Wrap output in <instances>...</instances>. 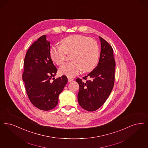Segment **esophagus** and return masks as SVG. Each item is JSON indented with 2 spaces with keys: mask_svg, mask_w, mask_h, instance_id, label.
Here are the masks:
<instances>
[{
  "mask_svg": "<svg viewBox=\"0 0 148 148\" xmlns=\"http://www.w3.org/2000/svg\"><path fill=\"white\" fill-rule=\"evenodd\" d=\"M68 82H71L73 80V79L70 77H68Z\"/></svg>",
  "mask_w": 148,
  "mask_h": 148,
  "instance_id": "34e87169",
  "label": "esophagus"
}]
</instances>
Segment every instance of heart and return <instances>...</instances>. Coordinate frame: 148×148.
<instances>
[{"label":"heart","mask_w":148,"mask_h":148,"mask_svg":"<svg viewBox=\"0 0 148 148\" xmlns=\"http://www.w3.org/2000/svg\"><path fill=\"white\" fill-rule=\"evenodd\" d=\"M99 46L97 42L85 36L73 35L64 38L61 45H54L50 49V56L58 65L65 62L67 54H72L73 61L62 65L59 71L68 76L73 77L83 70L91 71L97 65L99 58Z\"/></svg>","instance_id":"1"}]
</instances>
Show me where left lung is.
I'll return each mask as SVG.
<instances>
[{
    "instance_id": "8db88e82",
    "label": "left lung",
    "mask_w": 148,
    "mask_h": 148,
    "mask_svg": "<svg viewBox=\"0 0 148 148\" xmlns=\"http://www.w3.org/2000/svg\"><path fill=\"white\" fill-rule=\"evenodd\" d=\"M101 53L95 69L83 79L77 78L79 85L77 100L80 106L88 111H94L105 102L114 83L116 62L110 45L99 37Z\"/></svg>"
}]
</instances>
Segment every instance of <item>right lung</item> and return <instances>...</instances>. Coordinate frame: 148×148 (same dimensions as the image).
Here are the masks:
<instances>
[{
  "label": "right lung",
  "instance_id": "add662e5",
  "mask_svg": "<svg viewBox=\"0 0 148 148\" xmlns=\"http://www.w3.org/2000/svg\"><path fill=\"white\" fill-rule=\"evenodd\" d=\"M24 65L23 80L31 102L40 110H52L58 103V96L68 79L65 75L54 77L57 69L50 56V43L46 36L32 44L26 53Z\"/></svg>",
  "mask_w": 148,
  "mask_h": 148
}]
</instances>
